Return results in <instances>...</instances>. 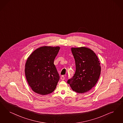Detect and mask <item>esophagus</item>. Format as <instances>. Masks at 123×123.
<instances>
[{"mask_svg": "<svg viewBox=\"0 0 123 123\" xmlns=\"http://www.w3.org/2000/svg\"><path fill=\"white\" fill-rule=\"evenodd\" d=\"M64 79H65L64 76V75H62V76H61V80H64Z\"/></svg>", "mask_w": 123, "mask_h": 123, "instance_id": "esophagus-1", "label": "esophagus"}]
</instances>
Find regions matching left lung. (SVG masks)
Returning <instances> with one entry per match:
<instances>
[{
	"label": "left lung",
	"mask_w": 123,
	"mask_h": 123,
	"mask_svg": "<svg viewBox=\"0 0 123 123\" xmlns=\"http://www.w3.org/2000/svg\"><path fill=\"white\" fill-rule=\"evenodd\" d=\"M76 70L67 83L74 92L83 93L92 88L97 83L101 68L98 56L92 49L81 47L71 48Z\"/></svg>",
	"instance_id": "obj_1"
}]
</instances>
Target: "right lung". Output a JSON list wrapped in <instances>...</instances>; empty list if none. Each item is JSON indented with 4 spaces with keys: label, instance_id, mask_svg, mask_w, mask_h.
I'll use <instances>...</instances> for the list:
<instances>
[{
    "label": "right lung",
    "instance_id": "right-lung-1",
    "mask_svg": "<svg viewBox=\"0 0 123 123\" xmlns=\"http://www.w3.org/2000/svg\"><path fill=\"white\" fill-rule=\"evenodd\" d=\"M60 47L43 46L36 49L25 64L26 79L33 92L42 95L53 92L59 80L54 60Z\"/></svg>",
    "mask_w": 123,
    "mask_h": 123
}]
</instances>
